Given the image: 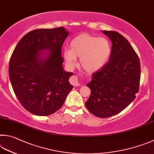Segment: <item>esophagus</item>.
Here are the masks:
<instances>
[{
    "label": "esophagus",
    "mask_w": 154,
    "mask_h": 154,
    "mask_svg": "<svg viewBox=\"0 0 154 154\" xmlns=\"http://www.w3.org/2000/svg\"><path fill=\"white\" fill-rule=\"evenodd\" d=\"M70 82H71V84L73 86H74V87H78V86L80 85L79 78H78L76 75H73L71 78V80H70Z\"/></svg>",
    "instance_id": "obj_1"
}]
</instances>
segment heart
<instances>
[{
	"label": "heart",
	"mask_w": 154,
	"mask_h": 154,
	"mask_svg": "<svg viewBox=\"0 0 154 154\" xmlns=\"http://www.w3.org/2000/svg\"><path fill=\"white\" fill-rule=\"evenodd\" d=\"M111 53L108 40L84 33L71 40L70 49L64 50L63 55L68 67H74L79 57L80 66L85 71L95 72L107 63Z\"/></svg>",
	"instance_id": "obj_1"
}]
</instances>
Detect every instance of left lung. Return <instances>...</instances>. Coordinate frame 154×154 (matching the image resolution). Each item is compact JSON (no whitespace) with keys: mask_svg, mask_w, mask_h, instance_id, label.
Instances as JSON below:
<instances>
[{"mask_svg":"<svg viewBox=\"0 0 154 154\" xmlns=\"http://www.w3.org/2000/svg\"><path fill=\"white\" fill-rule=\"evenodd\" d=\"M102 32L112 43L111 55L87 85L91 95L85 106L96 116L108 118L122 111L136 97L141 66L138 55L122 35L114 31Z\"/></svg>","mask_w":154,"mask_h":154,"instance_id":"obj_1","label":"left lung"}]
</instances>
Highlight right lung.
Returning <instances> with one entry per match:
<instances>
[{"instance_id":"obj_1","label":"right lung","mask_w":154,"mask_h":154,"mask_svg":"<svg viewBox=\"0 0 154 154\" xmlns=\"http://www.w3.org/2000/svg\"><path fill=\"white\" fill-rule=\"evenodd\" d=\"M69 35L63 27L26 34L13 51L9 75L13 91L26 110L40 116L53 114L72 89V72L63 68L62 45Z\"/></svg>"}]
</instances>
